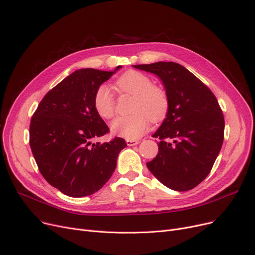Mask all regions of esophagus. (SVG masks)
<instances>
[{"mask_svg": "<svg viewBox=\"0 0 255 255\" xmlns=\"http://www.w3.org/2000/svg\"><path fill=\"white\" fill-rule=\"evenodd\" d=\"M139 143L138 140H129V139H127V144L128 146H133V145H137Z\"/></svg>", "mask_w": 255, "mask_h": 255, "instance_id": "esophagus-1", "label": "esophagus"}]
</instances>
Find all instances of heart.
I'll list each match as a JSON object with an SVG mask.
<instances>
[{"label":"heart","mask_w":255,"mask_h":255,"mask_svg":"<svg viewBox=\"0 0 255 255\" xmlns=\"http://www.w3.org/2000/svg\"><path fill=\"white\" fill-rule=\"evenodd\" d=\"M118 87L134 97L128 116L118 117L111 124V131L129 140L142 137L149 128V118L153 123L160 122L168 111V98L161 88L152 86L146 75L128 71L117 81ZM95 108L105 119H110L115 113L114 98L107 85H101L95 95Z\"/></svg>","instance_id":"heart-1"}]
</instances>
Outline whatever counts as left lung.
Returning a JSON list of instances; mask_svg holds the SVG:
<instances>
[{
    "instance_id": "8db88e82",
    "label": "left lung",
    "mask_w": 255,
    "mask_h": 255,
    "mask_svg": "<svg viewBox=\"0 0 255 255\" xmlns=\"http://www.w3.org/2000/svg\"><path fill=\"white\" fill-rule=\"evenodd\" d=\"M160 79L168 98L166 118L152 137L158 153L147 168L157 180L176 191L199 185L220 152L224 118L217 99L201 80L173 62L133 65Z\"/></svg>"
}]
</instances>
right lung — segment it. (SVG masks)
Instances as JSON below:
<instances>
[{"instance_id": "add662e5", "label": "right lung", "mask_w": 255, "mask_h": 255, "mask_svg": "<svg viewBox=\"0 0 255 255\" xmlns=\"http://www.w3.org/2000/svg\"><path fill=\"white\" fill-rule=\"evenodd\" d=\"M121 68L73 72L46 94L32 117L29 145L39 171L66 196L81 198L101 189L127 147L123 138L93 142L109 131L95 108V95Z\"/></svg>"}]
</instances>
